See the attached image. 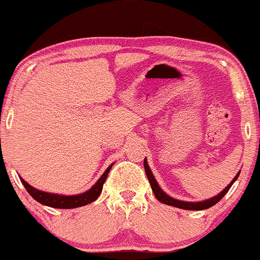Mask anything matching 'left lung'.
Segmentation results:
<instances>
[{"instance_id":"left-lung-1","label":"left lung","mask_w":260,"mask_h":260,"mask_svg":"<svg viewBox=\"0 0 260 260\" xmlns=\"http://www.w3.org/2000/svg\"><path fill=\"white\" fill-rule=\"evenodd\" d=\"M144 168H145L146 176H148L149 183H150V185H151V189H152V191H154L156 199L159 200V202L164 203V204H167V205H171V207L180 208V209H186V210H204V209H208V208L213 207V205H215L216 203H218L220 199H223L224 195H225L226 192L229 191V189L232 188V185L234 184V181L237 180L238 176H239V174H240V171H239V173L235 175V178L233 179L232 181H230L229 185L226 186V188L224 189L223 191H220L218 195H215V197L210 198V199H207V200H203V202H195V203L192 202L191 203V202H183V200L174 199V198L169 197L167 192L162 191V189L160 188L159 184H157L156 180H155V178H154V175H152L151 170H150L148 161H146V157L144 159Z\"/></svg>"}]
</instances>
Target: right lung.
<instances>
[{
	"label": "right lung",
	"instance_id": "1",
	"mask_svg": "<svg viewBox=\"0 0 260 260\" xmlns=\"http://www.w3.org/2000/svg\"><path fill=\"white\" fill-rule=\"evenodd\" d=\"M112 168V164L108 169L105 170V173L101 175V178L96 181L92 185V188L87 190V191L81 192V194L77 195H58V194H51V192L41 191L39 189H35L34 186H31L30 184L26 183L22 178L21 179V183L23 184L26 190L28 191V194L34 198L35 200H37L41 204L47 205L51 208H57V209H74V208L84 207V205L90 204V203L95 202L99 198V195L101 194V190H103V185L105 183L106 178H108V174Z\"/></svg>",
	"mask_w": 260,
	"mask_h": 260
}]
</instances>
